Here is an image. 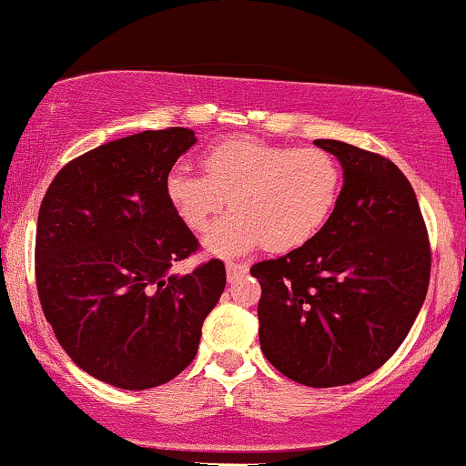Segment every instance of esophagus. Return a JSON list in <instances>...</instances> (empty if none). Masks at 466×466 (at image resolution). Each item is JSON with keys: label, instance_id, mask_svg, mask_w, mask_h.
I'll return each instance as SVG.
<instances>
[{"label": "esophagus", "instance_id": "34e87169", "mask_svg": "<svg viewBox=\"0 0 466 466\" xmlns=\"http://www.w3.org/2000/svg\"><path fill=\"white\" fill-rule=\"evenodd\" d=\"M226 271H228V280L232 282V280H237V278H240V276L248 274V265H240V263H228Z\"/></svg>", "mask_w": 466, "mask_h": 466}]
</instances>
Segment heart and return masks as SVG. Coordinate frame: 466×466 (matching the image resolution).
I'll return each mask as SVG.
<instances>
[{
  "label": "heart",
  "mask_w": 466,
  "mask_h": 466,
  "mask_svg": "<svg viewBox=\"0 0 466 466\" xmlns=\"http://www.w3.org/2000/svg\"><path fill=\"white\" fill-rule=\"evenodd\" d=\"M203 175L173 168L166 197L186 228L203 232L218 212L234 208L208 232L206 248L232 256L258 248L289 251L313 240L333 217L341 168L324 148H296L229 137L203 153Z\"/></svg>",
  "instance_id": "obj_1"
}]
</instances>
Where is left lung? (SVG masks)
Here are the masks:
<instances>
[{"instance_id":"obj_1","label":"left lung","mask_w":466,"mask_h":466,"mask_svg":"<svg viewBox=\"0 0 466 466\" xmlns=\"http://www.w3.org/2000/svg\"><path fill=\"white\" fill-rule=\"evenodd\" d=\"M344 168L326 228L302 248L251 267L260 350L309 388L355 383L408 337L430 287L431 249L414 188L383 155L315 140Z\"/></svg>"}]
</instances>
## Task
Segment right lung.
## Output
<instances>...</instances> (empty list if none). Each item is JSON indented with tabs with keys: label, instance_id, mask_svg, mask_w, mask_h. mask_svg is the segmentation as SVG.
<instances>
[{
	"label": "right lung",
	"instance_id": "obj_1",
	"mask_svg": "<svg viewBox=\"0 0 466 466\" xmlns=\"http://www.w3.org/2000/svg\"><path fill=\"white\" fill-rule=\"evenodd\" d=\"M195 131L170 127L106 142L63 166L36 221L35 274L46 319L78 368L109 386H162L195 360L226 265L186 276L199 249L166 197Z\"/></svg>",
	"mask_w": 466,
	"mask_h": 466
}]
</instances>
